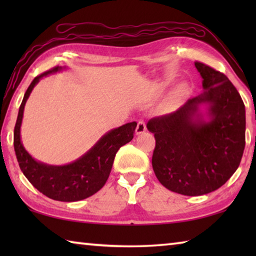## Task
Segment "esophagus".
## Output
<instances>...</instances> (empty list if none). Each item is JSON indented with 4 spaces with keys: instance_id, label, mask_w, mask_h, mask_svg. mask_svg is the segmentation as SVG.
Segmentation results:
<instances>
[{
    "instance_id": "esophagus-1",
    "label": "esophagus",
    "mask_w": 256,
    "mask_h": 256,
    "mask_svg": "<svg viewBox=\"0 0 256 256\" xmlns=\"http://www.w3.org/2000/svg\"><path fill=\"white\" fill-rule=\"evenodd\" d=\"M146 131V123L144 120H138V125H136V134H142Z\"/></svg>"
}]
</instances>
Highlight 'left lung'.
Wrapping results in <instances>:
<instances>
[{
	"instance_id": "obj_1",
	"label": "left lung",
	"mask_w": 256,
	"mask_h": 256,
	"mask_svg": "<svg viewBox=\"0 0 256 256\" xmlns=\"http://www.w3.org/2000/svg\"><path fill=\"white\" fill-rule=\"evenodd\" d=\"M196 68L204 92L170 114L151 118L154 134L152 168L172 192L188 196L208 194L226 183L240 166L245 148V106L224 73L201 62ZM208 105V120L200 105Z\"/></svg>"
}]
</instances>
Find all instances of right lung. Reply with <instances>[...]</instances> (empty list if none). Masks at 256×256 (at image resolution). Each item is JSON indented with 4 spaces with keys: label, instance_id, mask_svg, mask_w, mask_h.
I'll list each match as a JSON object with an SVG mask.
<instances>
[{
    "label": "right lung",
    "instance_id": "1",
    "mask_svg": "<svg viewBox=\"0 0 256 256\" xmlns=\"http://www.w3.org/2000/svg\"><path fill=\"white\" fill-rule=\"evenodd\" d=\"M55 66L34 78L21 102L14 126V146L16 159L24 175L40 193L56 201L74 202L94 196L100 190L110 174L115 154L120 146L133 138L136 122L128 123L106 133L88 152L71 164L52 166L34 160L22 146L20 128L26 102L34 86L42 76L62 70Z\"/></svg>",
    "mask_w": 256,
    "mask_h": 256
}]
</instances>
